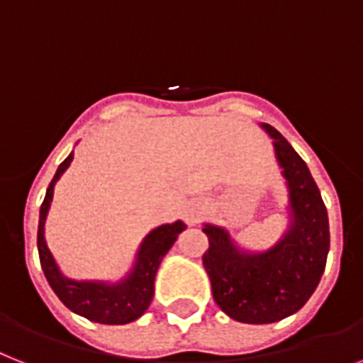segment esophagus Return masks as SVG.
Listing matches in <instances>:
<instances>
[{"label": "esophagus", "mask_w": 363, "mask_h": 363, "mask_svg": "<svg viewBox=\"0 0 363 363\" xmlns=\"http://www.w3.org/2000/svg\"><path fill=\"white\" fill-rule=\"evenodd\" d=\"M197 216H199V212H186V220H188V222L194 223L197 220Z\"/></svg>", "instance_id": "34e87169"}]
</instances>
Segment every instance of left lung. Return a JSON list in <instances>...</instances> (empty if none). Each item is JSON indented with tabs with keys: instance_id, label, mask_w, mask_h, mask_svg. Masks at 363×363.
I'll return each instance as SVG.
<instances>
[{
	"instance_id": "obj_1",
	"label": "left lung",
	"mask_w": 363,
	"mask_h": 363,
	"mask_svg": "<svg viewBox=\"0 0 363 363\" xmlns=\"http://www.w3.org/2000/svg\"><path fill=\"white\" fill-rule=\"evenodd\" d=\"M289 191L287 231L267 250L242 248L225 228L203 223L208 250L203 267L214 302L231 319L268 325L296 313L325 272L330 250L328 212L306 162L274 126L261 123Z\"/></svg>"
}]
</instances>
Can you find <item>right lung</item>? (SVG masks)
<instances>
[{
	"mask_svg": "<svg viewBox=\"0 0 363 363\" xmlns=\"http://www.w3.org/2000/svg\"><path fill=\"white\" fill-rule=\"evenodd\" d=\"M72 158H74V152H70L61 162L38 212L37 248L40 267L52 291L70 311L100 325H128L132 320L140 319L151 306L158 267L175 244L177 237L186 229V223L177 220V222L164 223L149 231V235L141 240L132 268L117 281L72 279L65 276L46 244L44 225H46V218H48V211L54 199L55 182L67 172Z\"/></svg>",
	"mask_w": 363,
	"mask_h": 363,
	"instance_id": "obj_1",
	"label": "right lung"
}]
</instances>
